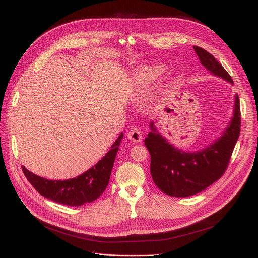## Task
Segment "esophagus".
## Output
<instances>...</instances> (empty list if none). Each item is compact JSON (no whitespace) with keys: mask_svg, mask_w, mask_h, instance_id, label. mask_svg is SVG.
Listing matches in <instances>:
<instances>
[{"mask_svg":"<svg viewBox=\"0 0 258 258\" xmlns=\"http://www.w3.org/2000/svg\"><path fill=\"white\" fill-rule=\"evenodd\" d=\"M127 137L133 142H140L142 139V133L138 127H132L127 133Z\"/></svg>","mask_w":258,"mask_h":258,"instance_id":"34e87169","label":"esophagus"}]
</instances>
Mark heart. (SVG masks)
Returning <instances> with one entry per match:
<instances>
[{"label": "heart", "instance_id": "heart-1", "mask_svg": "<svg viewBox=\"0 0 258 258\" xmlns=\"http://www.w3.org/2000/svg\"><path fill=\"white\" fill-rule=\"evenodd\" d=\"M165 68L162 64L155 66H144L141 67L135 73V80L139 85L151 84L154 80L158 79L162 74L164 73Z\"/></svg>", "mask_w": 258, "mask_h": 258}]
</instances>
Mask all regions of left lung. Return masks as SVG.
<instances>
[{
    "instance_id": "left-lung-1",
    "label": "left lung",
    "mask_w": 258,
    "mask_h": 258,
    "mask_svg": "<svg viewBox=\"0 0 258 258\" xmlns=\"http://www.w3.org/2000/svg\"><path fill=\"white\" fill-rule=\"evenodd\" d=\"M201 63L206 69L230 83L231 76L212 54L194 46ZM144 144L151 155V173L154 183L170 197L186 198L197 195L223 177L228 168L234 146L240 133V105L235 95L234 113L223 136L209 147L198 153H185L174 148L161 137L151 123Z\"/></svg>"
}]
</instances>
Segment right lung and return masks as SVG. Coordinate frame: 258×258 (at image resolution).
<instances>
[{
    "label": "right lung",
    "instance_id": "add662e5",
    "mask_svg": "<svg viewBox=\"0 0 258 258\" xmlns=\"http://www.w3.org/2000/svg\"><path fill=\"white\" fill-rule=\"evenodd\" d=\"M122 138L123 134L121 133L112 145L111 151L96 165L74 179L51 181L38 177L24 166H22V170L39 195L62 205L81 206L98 199L105 190Z\"/></svg>",
    "mask_w": 258,
    "mask_h": 258
}]
</instances>
